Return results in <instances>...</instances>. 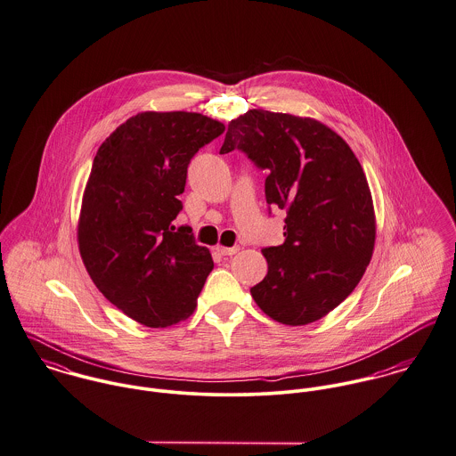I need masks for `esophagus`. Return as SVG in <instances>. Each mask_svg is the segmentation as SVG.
<instances>
[{
	"instance_id": "esophagus-1",
	"label": "esophagus",
	"mask_w": 456,
	"mask_h": 456,
	"mask_svg": "<svg viewBox=\"0 0 456 456\" xmlns=\"http://www.w3.org/2000/svg\"><path fill=\"white\" fill-rule=\"evenodd\" d=\"M216 252L220 253V255H224V256H231V255L240 252V247H231V248H227V247H216Z\"/></svg>"
}]
</instances>
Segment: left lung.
<instances>
[{"mask_svg": "<svg viewBox=\"0 0 456 456\" xmlns=\"http://www.w3.org/2000/svg\"><path fill=\"white\" fill-rule=\"evenodd\" d=\"M241 151L267 171L265 201L287 211L280 247L264 248L265 278L250 289L273 320L307 325L343 303L370 262L376 218L363 169L325 124L248 110L229 122L220 153Z\"/></svg>", "mask_w": 456, "mask_h": 456, "instance_id": "obj_1", "label": "left lung"}]
</instances>
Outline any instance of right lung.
<instances>
[{
  "instance_id": "obj_1",
  "label": "right lung",
  "mask_w": 456,
  "mask_h": 456,
  "mask_svg": "<svg viewBox=\"0 0 456 456\" xmlns=\"http://www.w3.org/2000/svg\"><path fill=\"white\" fill-rule=\"evenodd\" d=\"M225 126L201 113L143 111L94 157L78 220V248L102 296L142 325L192 314L213 269L192 229L175 227L187 167Z\"/></svg>"
}]
</instances>
